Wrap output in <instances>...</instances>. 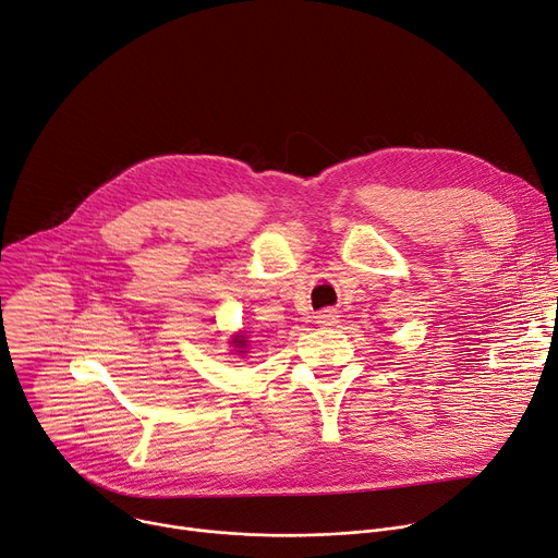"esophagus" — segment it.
I'll list each match as a JSON object with an SVG mask.
<instances>
[{
	"mask_svg": "<svg viewBox=\"0 0 558 558\" xmlns=\"http://www.w3.org/2000/svg\"><path fill=\"white\" fill-rule=\"evenodd\" d=\"M337 317H339V315L328 308V311H322L315 319H317V324H322V326H335V324H337Z\"/></svg>",
	"mask_w": 558,
	"mask_h": 558,
	"instance_id": "esophagus-1",
	"label": "esophagus"
}]
</instances>
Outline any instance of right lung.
Returning a JSON list of instances; mask_svg holds the SVG:
<instances>
[{"mask_svg":"<svg viewBox=\"0 0 558 558\" xmlns=\"http://www.w3.org/2000/svg\"><path fill=\"white\" fill-rule=\"evenodd\" d=\"M234 347H236V349H245V347H247L245 339H234Z\"/></svg>","mask_w":558,"mask_h":558,"instance_id":"add662e5","label":"right lung"}]
</instances>
